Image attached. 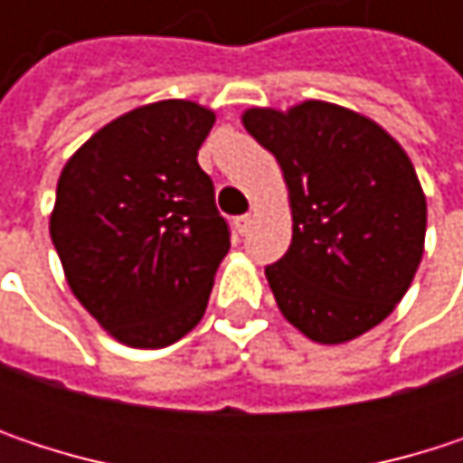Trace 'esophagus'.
Here are the masks:
<instances>
[{"instance_id":"34e87169","label":"esophagus","mask_w":463,"mask_h":463,"mask_svg":"<svg viewBox=\"0 0 463 463\" xmlns=\"http://www.w3.org/2000/svg\"><path fill=\"white\" fill-rule=\"evenodd\" d=\"M232 228H235V232H238V235L249 232V228H251V217H249V214H243V217H235V220H232Z\"/></svg>"}]
</instances>
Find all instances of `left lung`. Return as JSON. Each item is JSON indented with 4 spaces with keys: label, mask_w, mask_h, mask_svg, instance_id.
<instances>
[{
    "label": "left lung",
    "mask_w": 463,
    "mask_h": 463,
    "mask_svg": "<svg viewBox=\"0 0 463 463\" xmlns=\"http://www.w3.org/2000/svg\"><path fill=\"white\" fill-rule=\"evenodd\" d=\"M243 128L281 165L292 243L265 268L284 319L324 345L383 322L423 257L426 195L400 141L329 101L251 107Z\"/></svg>",
    "instance_id": "1"
}]
</instances>
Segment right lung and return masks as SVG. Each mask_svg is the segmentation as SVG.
I'll list each match as a JSON object with an SVG mask.
<instances>
[{
  "label": "right lung",
  "instance_id": "right-lung-1",
  "mask_svg": "<svg viewBox=\"0 0 463 463\" xmlns=\"http://www.w3.org/2000/svg\"><path fill=\"white\" fill-rule=\"evenodd\" d=\"M217 115L184 99L107 123L63 165L50 238L66 284L115 340L165 348L203 319L228 222L198 149Z\"/></svg>",
  "mask_w": 463,
  "mask_h": 463
}]
</instances>
